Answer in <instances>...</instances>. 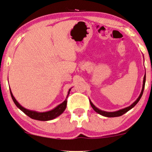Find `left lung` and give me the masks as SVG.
Instances as JSON below:
<instances>
[{
  "label": "left lung",
  "mask_w": 152,
  "mask_h": 152,
  "mask_svg": "<svg viewBox=\"0 0 152 152\" xmlns=\"http://www.w3.org/2000/svg\"><path fill=\"white\" fill-rule=\"evenodd\" d=\"M145 82H146V71H145V74H144V78H143V84H142V91H141L140 96H139L137 99L135 100L134 103L132 104V105L128 106V107H125V108L120 109V110H119L114 111V112H107V111L102 110H100L99 108H98L97 107H96V106L94 105V103H93L92 102H91V100H90V104H91V107H93V109H94L96 113H98V114L101 115H103L104 117H107V118H115V117L121 116V115H122L125 114V113L128 112L129 110L133 108V107H134V106L136 105L137 104L138 102L140 101V98H142V94H143L144 89V86H145Z\"/></svg>",
  "instance_id": "obj_1"
}]
</instances>
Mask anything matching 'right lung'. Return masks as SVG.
Here are the masks:
<instances>
[{"instance_id":"right-lung-1","label":"right lung","mask_w":152,"mask_h":152,"mask_svg":"<svg viewBox=\"0 0 152 152\" xmlns=\"http://www.w3.org/2000/svg\"><path fill=\"white\" fill-rule=\"evenodd\" d=\"M71 89V88L69 90L68 94H67L66 98L64 101L62 102V103L61 104H59V105H58L56 107H54V109L49 111H46V112H38V111L26 109L25 107H23V106L16 100L15 97L13 96V95L12 94V91L10 90V92L14 103L15 104V105L17 106L18 108L21 111H23L25 115H27V116L30 117V118L34 119V120H39V121H48V120H52L53 119H55L56 118H57V117L59 116L60 115H61L62 113H64V111L65 110L66 107L67 98H68L69 95L70 94Z\"/></svg>"}]
</instances>
